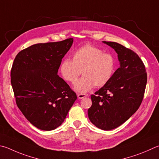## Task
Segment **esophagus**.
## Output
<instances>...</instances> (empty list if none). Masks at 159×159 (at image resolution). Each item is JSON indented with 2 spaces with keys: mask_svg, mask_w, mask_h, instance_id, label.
I'll list each match as a JSON object with an SVG mask.
<instances>
[{
  "mask_svg": "<svg viewBox=\"0 0 159 159\" xmlns=\"http://www.w3.org/2000/svg\"><path fill=\"white\" fill-rule=\"evenodd\" d=\"M88 95H86V94H78V95H77V97H78V98H79V99H83V98H84V97H87Z\"/></svg>",
  "mask_w": 159,
  "mask_h": 159,
  "instance_id": "esophagus-1",
  "label": "esophagus"
}]
</instances>
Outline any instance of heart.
I'll return each instance as SVG.
<instances>
[{
    "label": "heart",
    "instance_id": "b5f03b06",
    "mask_svg": "<svg viewBox=\"0 0 159 159\" xmlns=\"http://www.w3.org/2000/svg\"><path fill=\"white\" fill-rule=\"evenodd\" d=\"M116 61L111 54L103 53L94 46L87 44L77 48L72 60L65 58L60 65L63 79L71 83L76 81L81 74L83 76L74 84V89L85 93L94 87L102 88L111 80L115 73Z\"/></svg>",
    "mask_w": 159,
    "mask_h": 159
}]
</instances>
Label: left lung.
I'll return each instance as SVG.
<instances>
[{
  "mask_svg": "<svg viewBox=\"0 0 159 159\" xmlns=\"http://www.w3.org/2000/svg\"><path fill=\"white\" fill-rule=\"evenodd\" d=\"M117 53L120 67L111 80L94 94L88 109L90 122L105 131L129 120L142 103L147 84L145 67L134 51L113 42H103Z\"/></svg>",
  "mask_w": 159,
  "mask_h": 159,
  "instance_id": "left-lung-1",
  "label": "left lung"
}]
</instances>
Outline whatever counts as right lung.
<instances>
[{
    "label": "right lung",
    "instance_id": "add662e5",
    "mask_svg": "<svg viewBox=\"0 0 159 159\" xmlns=\"http://www.w3.org/2000/svg\"><path fill=\"white\" fill-rule=\"evenodd\" d=\"M73 38L32 45L16 55L11 70L16 103L25 118L44 131L64 122L77 99L75 92L57 75L62 59Z\"/></svg>",
    "mask_w": 159,
    "mask_h": 159
}]
</instances>
